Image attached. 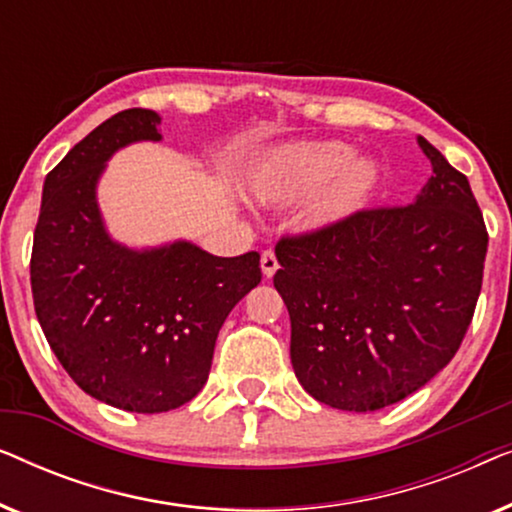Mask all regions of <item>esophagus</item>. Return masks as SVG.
Wrapping results in <instances>:
<instances>
[{
    "label": "esophagus",
    "mask_w": 512,
    "mask_h": 512,
    "mask_svg": "<svg viewBox=\"0 0 512 512\" xmlns=\"http://www.w3.org/2000/svg\"><path fill=\"white\" fill-rule=\"evenodd\" d=\"M277 268H279V263H277V256L272 254V251H263V256H261V270H263V275L265 277H272L277 272Z\"/></svg>",
    "instance_id": "1"
}]
</instances>
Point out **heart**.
<instances>
[{
    "instance_id": "heart-1",
    "label": "heart",
    "mask_w": 512,
    "mask_h": 512,
    "mask_svg": "<svg viewBox=\"0 0 512 512\" xmlns=\"http://www.w3.org/2000/svg\"><path fill=\"white\" fill-rule=\"evenodd\" d=\"M380 186V165L370 158H352L342 142H305L270 153L251 174L258 200L282 205L312 195L305 207L307 228L340 226L368 207Z\"/></svg>"
}]
</instances>
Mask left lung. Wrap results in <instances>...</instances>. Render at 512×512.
I'll return each instance as SVG.
<instances>
[{"mask_svg": "<svg viewBox=\"0 0 512 512\" xmlns=\"http://www.w3.org/2000/svg\"><path fill=\"white\" fill-rule=\"evenodd\" d=\"M417 142L433 174L412 205L361 209L275 247L293 373L331 408L370 412L415 394L471 326L485 221L464 174L424 137Z\"/></svg>", "mask_w": 512, "mask_h": 512, "instance_id": "8db88e82", "label": "left lung"}]
</instances>
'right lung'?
<instances>
[{
  "instance_id": "right-lung-1",
  "label": "right lung",
  "mask_w": 512,
  "mask_h": 512,
  "mask_svg": "<svg viewBox=\"0 0 512 512\" xmlns=\"http://www.w3.org/2000/svg\"><path fill=\"white\" fill-rule=\"evenodd\" d=\"M158 123L151 109L118 111L48 172L30 261L34 310L62 368L88 396L144 415L198 396L223 321L261 282L258 251L111 240L97 181L118 149L160 142Z\"/></svg>"
}]
</instances>
